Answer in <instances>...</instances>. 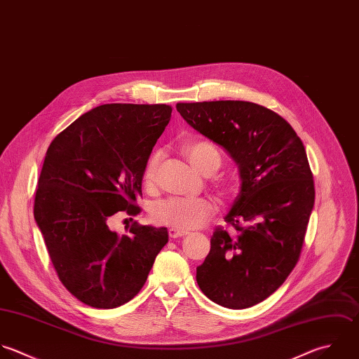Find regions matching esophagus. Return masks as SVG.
<instances>
[{
  "label": "esophagus",
  "mask_w": 359,
  "mask_h": 359,
  "mask_svg": "<svg viewBox=\"0 0 359 359\" xmlns=\"http://www.w3.org/2000/svg\"><path fill=\"white\" fill-rule=\"evenodd\" d=\"M189 232L187 231H182V229H176V228H170L169 229V236L172 239H176V238H182V236H186Z\"/></svg>",
  "instance_id": "34e87169"
}]
</instances>
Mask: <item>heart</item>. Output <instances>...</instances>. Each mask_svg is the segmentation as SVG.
<instances>
[{"instance_id": "heart-1", "label": "heart", "mask_w": 359, "mask_h": 359, "mask_svg": "<svg viewBox=\"0 0 359 359\" xmlns=\"http://www.w3.org/2000/svg\"><path fill=\"white\" fill-rule=\"evenodd\" d=\"M189 162L201 173H214L221 165L218 149L208 141H190L182 145ZM161 154L156 152L148 161L144 170V184L152 187ZM214 214V204L203 197H169L154 204L151 215L158 224L189 231L204 225Z\"/></svg>"}]
</instances>
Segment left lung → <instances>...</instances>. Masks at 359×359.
<instances>
[{
  "label": "left lung",
  "mask_w": 359,
  "mask_h": 359,
  "mask_svg": "<svg viewBox=\"0 0 359 359\" xmlns=\"http://www.w3.org/2000/svg\"><path fill=\"white\" fill-rule=\"evenodd\" d=\"M197 133L221 145L239 169L241 191L197 267L207 298L229 309L250 308L276 292L294 270L315 204L304 142L273 110L243 100L177 103Z\"/></svg>",
  "instance_id": "left-lung-1"
}]
</instances>
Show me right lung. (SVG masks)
Listing matches in <instances>:
<instances>
[{"label": "right lung", "instance_id": "obj_1", "mask_svg": "<svg viewBox=\"0 0 359 359\" xmlns=\"http://www.w3.org/2000/svg\"><path fill=\"white\" fill-rule=\"evenodd\" d=\"M172 116L169 104L110 103L78 117L50 144L34 221L62 285L82 304L113 309L144 287L168 243L166 228L110 231L118 211L140 212L144 170Z\"/></svg>", "mask_w": 359, "mask_h": 359}]
</instances>
